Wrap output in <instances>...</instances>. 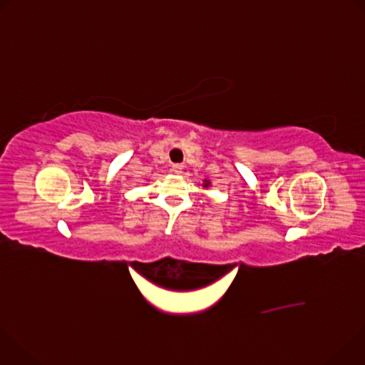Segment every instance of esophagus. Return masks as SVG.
<instances>
[{"label": "esophagus", "instance_id": "1", "mask_svg": "<svg viewBox=\"0 0 365 365\" xmlns=\"http://www.w3.org/2000/svg\"><path fill=\"white\" fill-rule=\"evenodd\" d=\"M172 172H173L175 175H182V173H183V166H182V165H173Z\"/></svg>", "mask_w": 365, "mask_h": 365}]
</instances>
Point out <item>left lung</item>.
<instances>
[{
    "mask_svg": "<svg viewBox=\"0 0 365 365\" xmlns=\"http://www.w3.org/2000/svg\"><path fill=\"white\" fill-rule=\"evenodd\" d=\"M207 185H210V183H205V186H207Z\"/></svg>",
    "mask_w": 365,
    "mask_h": 365,
    "instance_id": "1",
    "label": "left lung"
}]
</instances>
